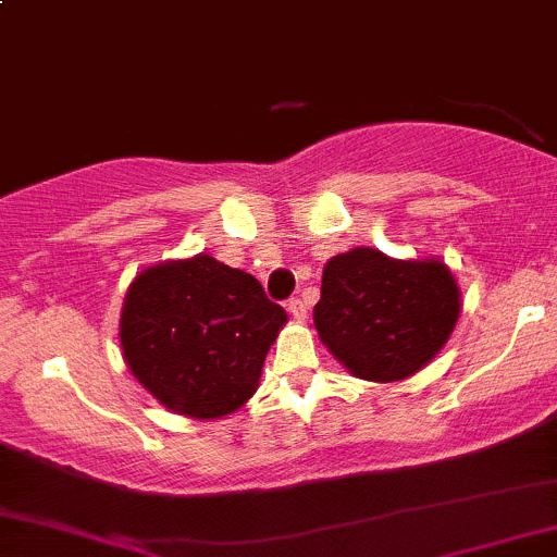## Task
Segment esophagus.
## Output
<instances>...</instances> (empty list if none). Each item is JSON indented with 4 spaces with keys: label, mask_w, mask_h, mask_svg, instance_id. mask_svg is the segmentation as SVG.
<instances>
[{
    "label": "esophagus",
    "mask_w": 557,
    "mask_h": 557,
    "mask_svg": "<svg viewBox=\"0 0 557 557\" xmlns=\"http://www.w3.org/2000/svg\"><path fill=\"white\" fill-rule=\"evenodd\" d=\"M286 310H289V314L294 320H307V307H305V301L301 299H289L286 301Z\"/></svg>",
    "instance_id": "34e87169"
}]
</instances>
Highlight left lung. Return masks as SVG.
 I'll list each match as a JSON object with an SVG mask.
<instances>
[{
	"instance_id": "8db88e82",
	"label": "left lung",
	"mask_w": 557,
	"mask_h": 557,
	"mask_svg": "<svg viewBox=\"0 0 557 557\" xmlns=\"http://www.w3.org/2000/svg\"><path fill=\"white\" fill-rule=\"evenodd\" d=\"M459 310L462 292L444 260H397L354 247L322 271L314 327L354 376L400 382L442 351Z\"/></svg>"
}]
</instances>
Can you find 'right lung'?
<instances>
[{
  "label": "right lung",
  "instance_id": "add662e5",
  "mask_svg": "<svg viewBox=\"0 0 557 557\" xmlns=\"http://www.w3.org/2000/svg\"><path fill=\"white\" fill-rule=\"evenodd\" d=\"M256 276L198 252L136 273L119 338L126 367L173 413L214 421L256 395L286 325Z\"/></svg>",
  "mask_w": 557,
  "mask_h": 557
}]
</instances>
